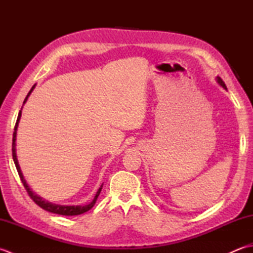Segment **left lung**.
<instances>
[{
  "label": "left lung",
  "mask_w": 253,
  "mask_h": 253,
  "mask_svg": "<svg viewBox=\"0 0 253 253\" xmlns=\"http://www.w3.org/2000/svg\"><path fill=\"white\" fill-rule=\"evenodd\" d=\"M217 83H218L219 84H221L223 88L226 89V84H225V83L223 82V80H222V78H221V77H217Z\"/></svg>",
  "instance_id": "1"
}]
</instances>
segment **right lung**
<instances>
[{
    "label": "right lung",
    "instance_id": "1",
    "mask_svg": "<svg viewBox=\"0 0 253 253\" xmlns=\"http://www.w3.org/2000/svg\"><path fill=\"white\" fill-rule=\"evenodd\" d=\"M34 88H35V85L31 88V90L29 91V93L27 94L26 99H25V101H24V104H25V102L27 101V99H28V96L30 95L31 91L34 90ZM21 110H23V106H21ZM21 110H20L19 113H18L17 122H16L15 127H14L13 143H12V153H13L14 163H15V165H16V169H17L18 175H19V177H20V180H21V182H23L25 189L27 190V192H28L29 197L32 199V200L35 201L36 204H38V206H39L40 208L45 210V211H49V212H51V213H55V214H60V215H67V216L80 215V214H83V213H85L87 211H89V210L92 209L93 206L95 204L96 199H98V197H99V195H100V192H101V190H102V187H103V185H101V187L99 188V190L96 191V193H95L93 200L91 201L89 204H87V206H76V207H75V206H58V204H53V203H51V202H49V201H45V200H43V199H42V198H40L39 196L35 195V193L31 191L29 186L27 185V182H26V180H25V178H24V176H23V173H21L20 168H19V164H18V161H17V157H16V148H15V147H16V143H15V141H16V132H17L18 122H19L20 116H21Z\"/></svg>",
    "mask_w": 253,
    "mask_h": 253
}]
</instances>
